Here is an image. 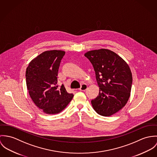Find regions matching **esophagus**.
Returning <instances> with one entry per match:
<instances>
[{
    "label": "esophagus",
    "mask_w": 157,
    "mask_h": 157,
    "mask_svg": "<svg viewBox=\"0 0 157 157\" xmlns=\"http://www.w3.org/2000/svg\"><path fill=\"white\" fill-rule=\"evenodd\" d=\"M87 85L86 84H82L81 85V87L80 88H79V91H86L87 90Z\"/></svg>",
    "instance_id": "obj_1"
}]
</instances>
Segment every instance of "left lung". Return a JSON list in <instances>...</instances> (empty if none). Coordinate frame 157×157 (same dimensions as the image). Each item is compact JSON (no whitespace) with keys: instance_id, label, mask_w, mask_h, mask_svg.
Returning <instances> with one entry per match:
<instances>
[{"instance_id":"left-lung-1","label":"left lung","mask_w":157,"mask_h":157,"mask_svg":"<svg viewBox=\"0 0 157 157\" xmlns=\"http://www.w3.org/2000/svg\"><path fill=\"white\" fill-rule=\"evenodd\" d=\"M92 64L99 87V95L91 101L94 111L111 116L126 104L131 94L132 76L129 66L117 53L106 49L84 54Z\"/></svg>"}]
</instances>
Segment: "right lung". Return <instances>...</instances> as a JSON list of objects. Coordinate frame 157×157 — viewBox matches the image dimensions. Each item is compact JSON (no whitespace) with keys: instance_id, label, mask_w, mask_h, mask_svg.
Returning <instances> with one entry per match:
<instances>
[{"instance_id":"1","label":"right lung","mask_w":157,"mask_h":157,"mask_svg":"<svg viewBox=\"0 0 157 157\" xmlns=\"http://www.w3.org/2000/svg\"><path fill=\"white\" fill-rule=\"evenodd\" d=\"M63 51L43 52L29 63L26 71V86L35 105L48 114L62 111L71 101L73 94L64 86H58V71Z\"/></svg>"}]
</instances>
